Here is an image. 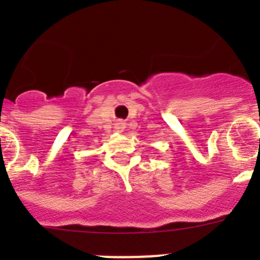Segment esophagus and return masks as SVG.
<instances>
[{"label":"esophagus","instance_id":"esophagus-1","mask_svg":"<svg viewBox=\"0 0 260 260\" xmlns=\"http://www.w3.org/2000/svg\"><path fill=\"white\" fill-rule=\"evenodd\" d=\"M116 128L118 130V132H122L123 128H125V123H123L122 121H119V122L116 123Z\"/></svg>","mask_w":260,"mask_h":260}]
</instances>
